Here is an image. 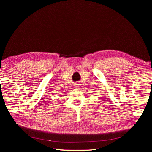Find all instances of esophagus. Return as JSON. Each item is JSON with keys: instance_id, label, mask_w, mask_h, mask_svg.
<instances>
[{"instance_id": "34e87169", "label": "esophagus", "mask_w": 152, "mask_h": 152, "mask_svg": "<svg viewBox=\"0 0 152 152\" xmlns=\"http://www.w3.org/2000/svg\"><path fill=\"white\" fill-rule=\"evenodd\" d=\"M74 86H75V89H78V88H79V85L78 84H75Z\"/></svg>"}]
</instances>
